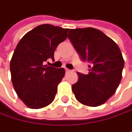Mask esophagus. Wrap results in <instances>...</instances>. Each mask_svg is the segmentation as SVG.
I'll return each mask as SVG.
<instances>
[{
  "label": "esophagus",
  "mask_w": 132,
  "mask_h": 132,
  "mask_svg": "<svg viewBox=\"0 0 132 132\" xmlns=\"http://www.w3.org/2000/svg\"><path fill=\"white\" fill-rule=\"evenodd\" d=\"M65 71H66V72H71V70H69V69H68V68H66Z\"/></svg>",
  "instance_id": "34e87169"
}]
</instances>
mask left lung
Wrapping results in <instances>:
<instances>
[{
    "label": "left lung",
    "instance_id": "obj_1",
    "mask_svg": "<svg viewBox=\"0 0 132 132\" xmlns=\"http://www.w3.org/2000/svg\"><path fill=\"white\" fill-rule=\"evenodd\" d=\"M68 37L82 61L89 62V72H78L72 92L81 104L97 107L116 92L121 80L125 61L117 44L92 28L71 29Z\"/></svg>",
    "mask_w": 132,
    "mask_h": 132
}]
</instances>
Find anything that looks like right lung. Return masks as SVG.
<instances>
[{"label": "right lung", "instance_id": "1", "mask_svg": "<svg viewBox=\"0 0 132 132\" xmlns=\"http://www.w3.org/2000/svg\"><path fill=\"white\" fill-rule=\"evenodd\" d=\"M68 30L41 24L18 42L10 63L11 81L18 96L28 108L46 107L55 98L65 70L43 63L48 58L54 59V51L67 38Z\"/></svg>", "mask_w": 132, "mask_h": 132}]
</instances>
